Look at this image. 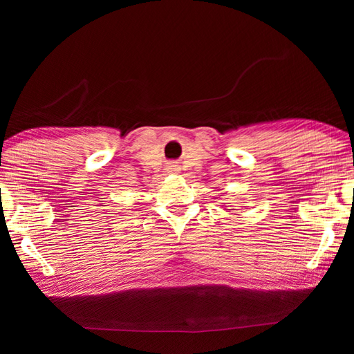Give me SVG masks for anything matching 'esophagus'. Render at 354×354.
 I'll return each mask as SVG.
<instances>
[{
	"instance_id": "obj_1",
	"label": "esophagus",
	"mask_w": 354,
	"mask_h": 354,
	"mask_svg": "<svg viewBox=\"0 0 354 354\" xmlns=\"http://www.w3.org/2000/svg\"><path fill=\"white\" fill-rule=\"evenodd\" d=\"M169 167H175V164H173V162H171V164H169Z\"/></svg>"
}]
</instances>
